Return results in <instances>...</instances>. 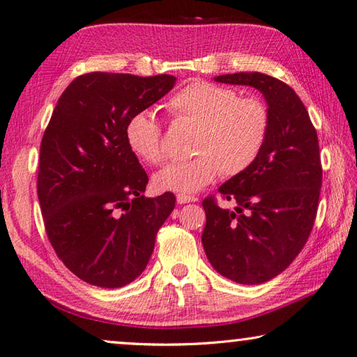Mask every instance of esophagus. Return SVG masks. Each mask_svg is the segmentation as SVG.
Returning <instances> with one entry per match:
<instances>
[{"instance_id": "34e87169", "label": "esophagus", "mask_w": 357, "mask_h": 357, "mask_svg": "<svg viewBox=\"0 0 357 357\" xmlns=\"http://www.w3.org/2000/svg\"><path fill=\"white\" fill-rule=\"evenodd\" d=\"M189 202H197V197H194V195H186V194L177 195V203H180V205H185V203H189Z\"/></svg>"}]
</instances>
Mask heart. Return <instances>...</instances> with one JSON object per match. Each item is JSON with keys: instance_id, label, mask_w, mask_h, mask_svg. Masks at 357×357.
I'll return each instance as SVG.
<instances>
[{"instance_id": "obj_1", "label": "heart", "mask_w": 357, "mask_h": 357, "mask_svg": "<svg viewBox=\"0 0 357 357\" xmlns=\"http://www.w3.org/2000/svg\"><path fill=\"white\" fill-rule=\"evenodd\" d=\"M166 107L178 121L194 126L186 162L168 165L154 176L160 191L197 192L220 176L237 177L257 162L270 132V109L256 96H238L232 87L195 79L178 89ZM126 140L144 163L165 162L163 130L151 111L129 117Z\"/></svg>"}]
</instances>
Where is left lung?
<instances>
[{
    "label": "left lung",
    "mask_w": 357,
    "mask_h": 357,
    "mask_svg": "<svg viewBox=\"0 0 357 357\" xmlns=\"http://www.w3.org/2000/svg\"><path fill=\"white\" fill-rule=\"evenodd\" d=\"M214 79L256 87L270 109L257 162L219 188L225 200L237 203L234 211L219 206L214 195L202 202V242L211 265L237 283L257 285L287 270L311 234L322 186L317 132L299 96L280 79L260 72Z\"/></svg>",
    "instance_id": "1"
}]
</instances>
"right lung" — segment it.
Masks as SVG:
<instances>
[{"mask_svg": "<svg viewBox=\"0 0 357 357\" xmlns=\"http://www.w3.org/2000/svg\"><path fill=\"white\" fill-rule=\"evenodd\" d=\"M176 77L89 72L77 77L43 134L38 200L49 242L77 278L101 288L137 279L176 195H143L148 174L129 148V117L168 93Z\"/></svg>", "mask_w": 357, "mask_h": 357, "instance_id": "obj_1", "label": "right lung"}]
</instances>
